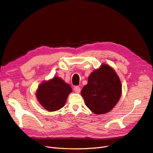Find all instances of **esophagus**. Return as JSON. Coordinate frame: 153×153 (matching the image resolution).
<instances>
[{
    "label": "esophagus",
    "instance_id": "obj_1",
    "mask_svg": "<svg viewBox=\"0 0 153 153\" xmlns=\"http://www.w3.org/2000/svg\"><path fill=\"white\" fill-rule=\"evenodd\" d=\"M74 91H75L76 93H80V88L78 87V86H75V87H74Z\"/></svg>",
    "mask_w": 153,
    "mask_h": 153
}]
</instances>
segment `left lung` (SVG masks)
<instances>
[{
  "label": "left lung",
  "mask_w": 153,
  "mask_h": 153,
  "mask_svg": "<svg viewBox=\"0 0 153 153\" xmlns=\"http://www.w3.org/2000/svg\"><path fill=\"white\" fill-rule=\"evenodd\" d=\"M122 94L120 78L114 68L106 64L92 71L81 95L86 106L95 114L109 112L117 105Z\"/></svg>",
  "instance_id": "8db88e82"
}]
</instances>
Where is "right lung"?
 Segmentation results:
<instances>
[{
	"label": "right lung",
	"instance_id": "1",
	"mask_svg": "<svg viewBox=\"0 0 153 153\" xmlns=\"http://www.w3.org/2000/svg\"><path fill=\"white\" fill-rule=\"evenodd\" d=\"M71 92L70 85L62 78L55 76L41 83L37 89L36 96L38 102L45 109L54 112L63 107Z\"/></svg>",
	"mask_w": 153,
	"mask_h": 153
}]
</instances>
